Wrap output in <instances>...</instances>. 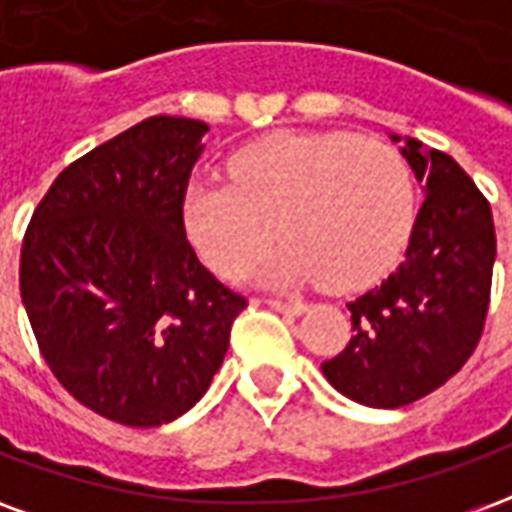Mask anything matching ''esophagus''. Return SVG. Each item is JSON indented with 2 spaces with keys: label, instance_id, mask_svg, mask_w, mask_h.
<instances>
[{
  "label": "esophagus",
  "instance_id": "esophagus-1",
  "mask_svg": "<svg viewBox=\"0 0 512 512\" xmlns=\"http://www.w3.org/2000/svg\"><path fill=\"white\" fill-rule=\"evenodd\" d=\"M271 310L277 312H290V315H301V312H307V304L304 301H277V299H268L266 301Z\"/></svg>",
  "mask_w": 512,
  "mask_h": 512
}]
</instances>
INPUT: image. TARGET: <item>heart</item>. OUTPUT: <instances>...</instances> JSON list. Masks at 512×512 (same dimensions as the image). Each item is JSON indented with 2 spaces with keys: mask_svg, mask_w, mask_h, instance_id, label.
Returning <instances> with one entry per match:
<instances>
[{
  "mask_svg": "<svg viewBox=\"0 0 512 512\" xmlns=\"http://www.w3.org/2000/svg\"><path fill=\"white\" fill-rule=\"evenodd\" d=\"M230 175L183 191L186 233L222 277H241L277 230L288 246L266 268L274 285L367 288L406 249L417 194L406 158L384 142L271 134L238 150Z\"/></svg>",
  "mask_w": 512,
  "mask_h": 512,
  "instance_id": "obj_1",
  "label": "heart"
}]
</instances>
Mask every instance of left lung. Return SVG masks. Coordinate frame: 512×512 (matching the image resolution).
<instances>
[{"label": "left lung", "mask_w": 512, "mask_h": 512, "mask_svg": "<svg viewBox=\"0 0 512 512\" xmlns=\"http://www.w3.org/2000/svg\"><path fill=\"white\" fill-rule=\"evenodd\" d=\"M400 153L425 183L406 257L378 288L348 301L354 334L321 365L337 392L370 408L408 406L466 365L494 274V216L474 180L419 139H406Z\"/></svg>", "instance_id": "8db88e82"}]
</instances>
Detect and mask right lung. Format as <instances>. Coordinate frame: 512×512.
Masks as SVG:
<instances>
[{"label": "right lung", "instance_id": "right-lung-1", "mask_svg": "<svg viewBox=\"0 0 512 512\" xmlns=\"http://www.w3.org/2000/svg\"><path fill=\"white\" fill-rule=\"evenodd\" d=\"M205 131L147 117L76 158L21 246V299L46 365L128 428L172 422L205 395L246 307L186 241L183 191Z\"/></svg>", "mask_w": 512, "mask_h": 512}]
</instances>
